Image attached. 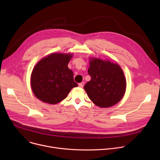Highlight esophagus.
I'll return each instance as SVG.
<instances>
[{
	"label": "esophagus",
	"mask_w": 160,
	"mask_h": 160,
	"mask_svg": "<svg viewBox=\"0 0 160 160\" xmlns=\"http://www.w3.org/2000/svg\"><path fill=\"white\" fill-rule=\"evenodd\" d=\"M83 85H84V82H82L81 83H79V86H80V87H83Z\"/></svg>",
	"instance_id": "34e87169"
}]
</instances>
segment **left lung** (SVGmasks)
Here are the masks:
<instances>
[{
    "mask_svg": "<svg viewBox=\"0 0 160 160\" xmlns=\"http://www.w3.org/2000/svg\"><path fill=\"white\" fill-rule=\"evenodd\" d=\"M88 73L91 79L84 89L96 105L109 108L118 103L123 97L126 80L120 66L108 61L92 59Z\"/></svg>",
    "mask_w": 160,
    "mask_h": 160,
    "instance_id": "obj_1",
    "label": "left lung"
}]
</instances>
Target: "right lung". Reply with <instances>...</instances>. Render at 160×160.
Instances as JSON below:
<instances>
[{"mask_svg": "<svg viewBox=\"0 0 160 160\" xmlns=\"http://www.w3.org/2000/svg\"><path fill=\"white\" fill-rule=\"evenodd\" d=\"M72 57L70 54H51L35 65L31 75V86L38 99L57 104L66 98L72 88L78 86L73 72L68 67Z\"/></svg>", "mask_w": 160, "mask_h": 160, "instance_id": "obj_1", "label": "right lung"}]
</instances>
